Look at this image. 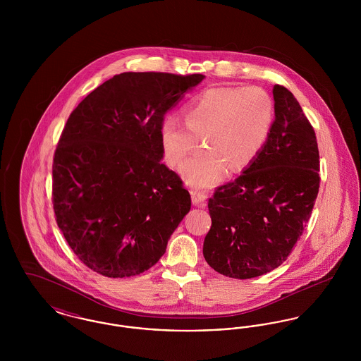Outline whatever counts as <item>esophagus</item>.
I'll return each instance as SVG.
<instances>
[{
	"label": "esophagus",
	"mask_w": 361,
	"mask_h": 361,
	"mask_svg": "<svg viewBox=\"0 0 361 361\" xmlns=\"http://www.w3.org/2000/svg\"><path fill=\"white\" fill-rule=\"evenodd\" d=\"M189 193H190V197H192V203L195 206H204L207 200V195L204 192H200V190H196V189H190Z\"/></svg>",
	"instance_id": "esophagus-1"
}]
</instances>
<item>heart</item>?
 Segmentation results:
<instances>
[{
  "label": "heart",
  "mask_w": 361,
  "mask_h": 361,
  "mask_svg": "<svg viewBox=\"0 0 361 361\" xmlns=\"http://www.w3.org/2000/svg\"><path fill=\"white\" fill-rule=\"evenodd\" d=\"M184 121L166 118L159 139L166 162L177 168L199 143L183 166L189 185L207 188L216 184L228 166L238 172L253 162L269 135L274 121L271 96L258 86H214L192 97L183 108Z\"/></svg>",
  "instance_id": "obj_1"
}]
</instances>
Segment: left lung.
<instances>
[{"instance_id":"1","label":"left lung","mask_w":361,"mask_h":361,"mask_svg":"<svg viewBox=\"0 0 361 361\" xmlns=\"http://www.w3.org/2000/svg\"><path fill=\"white\" fill-rule=\"evenodd\" d=\"M275 121L240 177L208 200L203 256L221 275L252 279L281 265L309 222L319 189L312 126L291 92L274 86Z\"/></svg>"}]
</instances>
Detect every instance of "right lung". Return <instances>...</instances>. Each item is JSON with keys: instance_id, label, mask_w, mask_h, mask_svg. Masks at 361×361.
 <instances>
[{"instance_id": "add662e5", "label": "right lung", "mask_w": 361, "mask_h": 361, "mask_svg": "<svg viewBox=\"0 0 361 361\" xmlns=\"http://www.w3.org/2000/svg\"><path fill=\"white\" fill-rule=\"evenodd\" d=\"M204 78L121 73L71 112L54 155L52 203L58 227L92 271L137 276L166 252L190 196L161 162L159 127Z\"/></svg>"}]
</instances>
